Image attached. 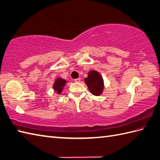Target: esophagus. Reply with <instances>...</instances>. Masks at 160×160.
I'll return each mask as SVG.
<instances>
[{"label":"esophagus","instance_id":"esophagus-1","mask_svg":"<svg viewBox=\"0 0 160 160\" xmlns=\"http://www.w3.org/2000/svg\"><path fill=\"white\" fill-rule=\"evenodd\" d=\"M74 82L79 83V82H80V81H81V79H80V78H77V79H74Z\"/></svg>","mask_w":160,"mask_h":160}]
</instances>
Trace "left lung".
Returning <instances> with one entry per match:
<instances>
[{
  "label": "left lung",
  "mask_w": 160,
  "mask_h": 160,
  "mask_svg": "<svg viewBox=\"0 0 160 160\" xmlns=\"http://www.w3.org/2000/svg\"><path fill=\"white\" fill-rule=\"evenodd\" d=\"M85 83L88 86V90L94 96H99L102 94L104 88L103 79L98 72L90 70L88 77L84 79Z\"/></svg>",
  "instance_id": "left-lung-1"
}]
</instances>
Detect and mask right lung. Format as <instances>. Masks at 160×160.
Returning <instances> with one entry per match:
<instances>
[{
  "instance_id": "add662e5",
  "label": "right lung",
  "mask_w": 160,
  "mask_h": 160,
  "mask_svg": "<svg viewBox=\"0 0 160 160\" xmlns=\"http://www.w3.org/2000/svg\"><path fill=\"white\" fill-rule=\"evenodd\" d=\"M66 83V80L62 79V78H58V79L55 81L54 84H53V90H54L58 94H60L62 93V92L63 89V87L65 86Z\"/></svg>"
}]
</instances>
